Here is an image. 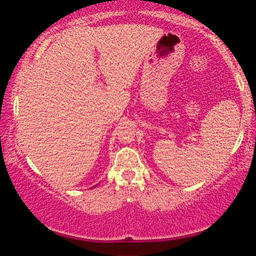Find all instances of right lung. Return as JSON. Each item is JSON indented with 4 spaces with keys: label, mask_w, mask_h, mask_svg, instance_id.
I'll use <instances>...</instances> for the list:
<instances>
[{
    "label": "right lung",
    "mask_w": 256,
    "mask_h": 256,
    "mask_svg": "<svg viewBox=\"0 0 256 256\" xmlns=\"http://www.w3.org/2000/svg\"><path fill=\"white\" fill-rule=\"evenodd\" d=\"M96 186H93V188H96Z\"/></svg>",
    "instance_id": "add662e5"
}]
</instances>
